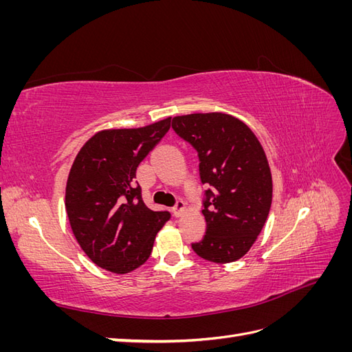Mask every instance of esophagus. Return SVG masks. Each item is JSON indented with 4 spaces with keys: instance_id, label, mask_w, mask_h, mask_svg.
I'll return each instance as SVG.
<instances>
[{
    "instance_id": "esophagus-1",
    "label": "esophagus",
    "mask_w": 352,
    "mask_h": 352,
    "mask_svg": "<svg viewBox=\"0 0 352 352\" xmlns=\"http://www.w3.org/2000/svg\"><path fill=\"white\" fill-rule=\"evenodd\" d=\"M185 208H186L185 202H184V201H177L176 206L172 208L173 216H175V217H180V216H182L184 212H185Z\"/></svg>"
}]
</instances>
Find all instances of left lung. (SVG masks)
Here are the masks:
<instances>
[{"instance_id": "8db88e82", "label": "left lung", "mask_w": 352, "mask_h": 352, "mask_svg": "<svg viewBox=\"0 0 352 352\" xmlns=\"http://www.w3.org/2000/svg\"><path fill=\"white\" fill-rule=\"evenodd\" d=\"M172 127L198 151L201 182L211 186L202 210L206 236L192 243V250L217 264L242 258L272 207V172L258 138L225 113L176 116Z\"/></svg>"}]
</instances>
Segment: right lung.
Returning <instances> with one entry per match:
<instances>
[{
  "mask_svg": "<svg viewBox=\"0 0 352 352\" xmlns=\"http://www.w3.org/2000/svg\"><path fill=\"white\" fill-rule=\"evenodd\" d=\"M167 117L133 129H104L83 144L66 185L74 238L101 269L126 274L150 258L158 230L170 219L153 211L135 185L136 168L170 129Z\"/></svg>",
  "mask_w": 352,
  "mask_h": 352,
  "instance_id": "obj_1",
  "label": "right lung"
}]
</instances>
